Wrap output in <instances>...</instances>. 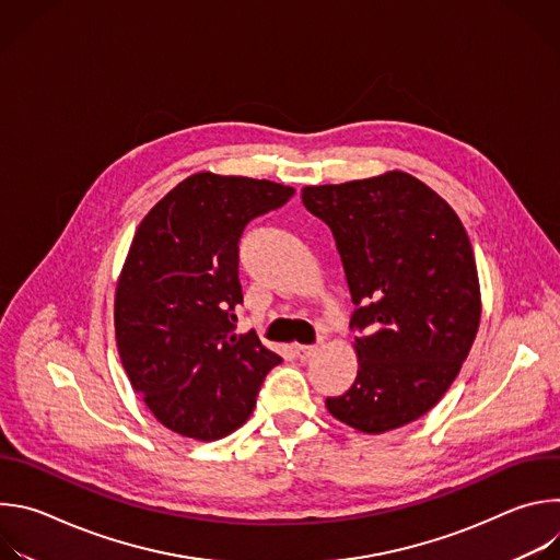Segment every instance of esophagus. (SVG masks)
I'll return each mask as SVG.
<instances>
[{
    "label": "esophagus",
    "instance_id": "34e87169",
    "mask_svg": "<svg viewBox=\"0 0 560 560\" xmlns=\"http://www.w3.org/2000/svg\"><path fill=\"white\" fill-rule=\"evenodd\" d=\"M318 350H322V346H296V348H294V354H296L301 361H307V359L314 357Z\"/></svg>",
    "mask_w": 560,
    "mask_h": 560
}]
</instances>
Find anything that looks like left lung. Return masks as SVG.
Returning a JSON list of instances; mask_svg holds the SVG:
<instances>
[{"mask_svg":"<svg viewBox=\"0 0 560 560\" xmlns=\"http://www.w3.org/2000/svg\"><path fill=\"white\" fill-rule=\"evenodd\" d=\"M303 206L337 242L357 310L359 372L326 398L346 425L381 434L432 410L456 378L481 318L476 261L456 212L408 173L307 186Z\"/></svg>","mask_w":560,"mask_h":560,"instance_id":"8db88e82","label":"left lung"}]
</instances>
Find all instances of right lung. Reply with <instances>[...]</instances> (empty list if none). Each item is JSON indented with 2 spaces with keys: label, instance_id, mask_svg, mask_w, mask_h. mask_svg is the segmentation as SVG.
I'll list each match as a JSON object with an SVG mask.
<instances>
[{
  "label": "right lung",
  "instance_id": "right-lung-1",
  "mask_svg": "<svg viewBox=\"0 0 560 560\" xmlns=\"http://www.w3.org/2000/svg\"><path fill=\"white\" fill-rule=\"evenodd\" d=\"M294 188L199 173L139 223L115 296L124 370L168 430L214 441L242 428L281 357L255 332L234 335L238 242L246 225L290 201Z\"/></svg>",
  "mask_w": 560,
  "mask_h": 560
}]
</instances>
